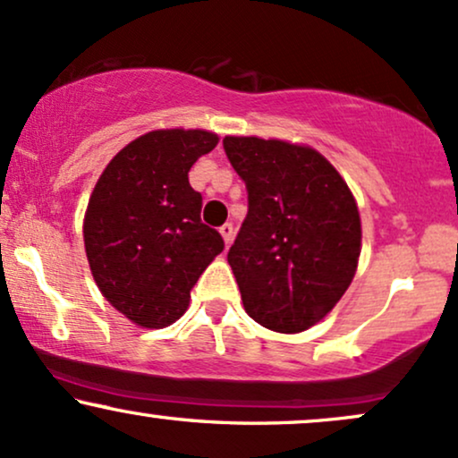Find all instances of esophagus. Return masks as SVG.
<instances>
[{
	"instance_id": "1",
	"label": "esophagus",
	"mask_w": 458,
	"mask_h": 458,
	"mask_svg": "<svg viewBox=\"0 0 458 458\" xmlns=\"http://www.w3.org/2000/svg\"><path fill=\"white\" fill-rule=\"evenodd\" d=\"M219 233H222L225 245L233 243V239H234V228H233V224H224L222 228H219Z\"/></svg>"
}]
</instances>
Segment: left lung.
<instances>
[{
    "label": "left lung",
    "instance_id": "left-lung-1",
    "mask_svg": "<svg viewBox=\"0 0 458 458\" xmlns=\"http://www.w3.org/2000/svg\"><path fill=\"white\" fill-rule=\"evenodd\" d=\"M224 151L247 187V217L228 251L245 311L275 333L307 330L354 279V196L310 147L225 136Z\"/></svg>",
    "mask_w": 458,
    "mask_h": 458
}]
</instances>
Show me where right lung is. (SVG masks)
Segmentation results:
<instances>
[{"label": "right lung", "instance_id": "1", "mask_svg": "<svg viewBox=\"0 0 458 458\" xmlns=\"http://www.w3.org/2000/svg\"><path fill=\"white\" fill-rule=\"evenodd\" d=\"M205 130H157L110 159L85 213V251L98 288L139 327L183 316L198 277L224 251L202 224V196L187 173L217 145Z\"/></svg>", "mask_w": 458, "mask_h": 458}]
</instances>
